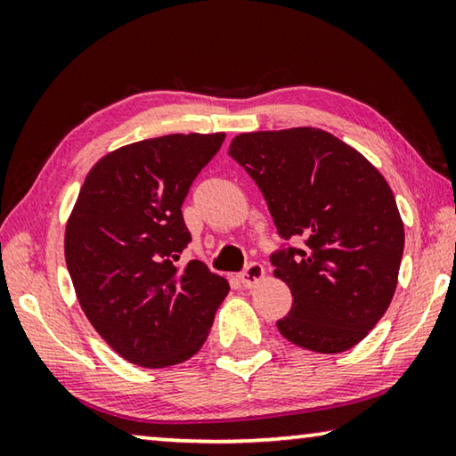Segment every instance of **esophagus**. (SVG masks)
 Returning a JSON list of instances; mask_svg holds the SVG:
<instances>
[{"instance_id":"obj_1","label":"esophagus","mask_w":456,"mask_h":456,"mask_svg":"<svg viewBox=\"0 0 456 456\" xmlns=\"http://www.w3.org/2000/svg\"><path fill=\"white\" fill-rule=\"evenodd\" d=\"M264 277H265L264 265L257 264V261H253V264L247 265L245 272H243L241 275H239V280H241L243 288L251 289V288H256V285H259L261 280H264Z\"/></svg>"}]
</instances>
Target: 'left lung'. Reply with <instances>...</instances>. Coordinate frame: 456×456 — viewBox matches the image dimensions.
<instances>
[{
  "label": "left lung",
  "instance_id": "1",
  "mask_svg": "<svg viewBox=\"0 0 456 456\" xmlns=\"http://www.w3.org/2000/svg\"><path fill=\"white\" fill-rule=\"evenodd\" d=\"M229 154L264 192L277 233L299 243L272 256L293 297L280 334L320 354L354 348L396 291L404 223L390 184L322 128L243 133Z\"/></svg>",
  "mask_w": 456,
  "mask_h": 456
}]
</instances>
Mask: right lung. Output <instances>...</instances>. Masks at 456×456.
<instances>
[{
	"label": "right lung",
	"instance_id": "obj_1",
	"mask_svg": "<svg viewBox=\"0 0 456 456\" xmlns=\"http://www.w3.org/2000/svg\"><path fill=\"white\" fill-rule=\"evenodd\" d=\"M223 141L225 133H191L120 146L90 168L68 217L64 253L80 307L136 366L195 356L229 293L200 261L176 264L191 241L183 200Z\"/></svg>",
	"mask_w": 456,
	"mask_h": 456
}]
</instances>
